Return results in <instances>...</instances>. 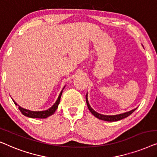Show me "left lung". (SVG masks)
<instances>
[{
  "label": "left lung",
  "mask_w": 157,
  "mask_h": 157,
  "mask_svg": "<svg viewBox=\"0 0 157 157\" xmlns=\"http://www.w3.org/2000/svg\"><path fill=\"white\" fill-rule=\"evenodd\" d=\"M85 98H86V103H87V105L88 109L90 110V111L92 113V114L94 116L96 117V118L98 119H100V120H103L105 121H110V122H112V121H120L121 119H124L126 117H128L130 116L131 113H133V112L136 110V108H134V109L130 110V111L124 113H121V114H117V115H113V116H107V115H103L98 113V112H96L95 110H94L93 108H91V106L90 105L89 102H88V98H87V93L86 96H85Z\"/></svg>",
  "instance_id": "8db88e82"
}]
</instances>
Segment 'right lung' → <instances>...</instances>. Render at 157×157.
Returning a JSON list of instances; mask_svg holds the SVG:
<instances>
[{
    "label": "right lung",
    "mask_w": 157,
    "mask_h": 157,
    "mask_svg": "<svg viewBox=\"0 0 157 157\" xmlns=\"http://www.w3.org/2000/svg\"><path fill=\"white\" fill-rule=\"evenodd\" d=\"M64 87H65V86L63 87V89L62 90L61 92H60L59 97H58L57 100H56L55 103H54V105H52V107H50L49 109L42 110V111H33V110L25 109V108L21 107L20 105H18L13 99L12 100H13V103H15V105L18 106V109L20 110V111L21 112V113L24 115V116L29 117V118H47L50 116H52V115H53L54 113V112H55V110L57 109L58 105H59V102H60V98H61L62 91H63Z\"/></svg>",
    "instance_id": "right-lung-1"
}]
</instances>
